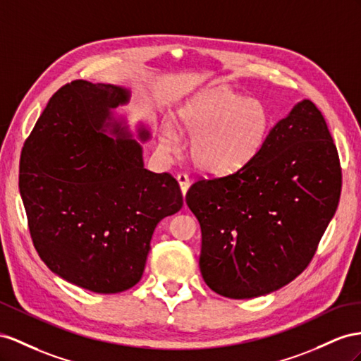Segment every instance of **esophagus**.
<instances>
[{
  "mask_svg": "<svg viewBox=\"0 0 361 361\" xmlns=\"http://www.w3.org/2000/svg\"><path fill=\"white\" fill-rule=\"evenodd\" d=\"M177 181H178V184H180L181 193H183V195H186L188 189L190 188V178L188 177L186 173H178V175H177Z\"/></svg>",
  "mask_w": 361,
  "mask_h": 361,
  "instance_id": "esophagus-1",
  "label": "esophagus"
}]
</instances>
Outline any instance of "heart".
I'll list each match as a JSON object with an SVG mask.
<instances>
[{"label": "heart", "mask_w": 361, "mask_h": 361, "mask_svg": "<svg viewBox=\"0 0 361 361\" xmlns=\"http://www.w3.org/2000/svg\"><path fill=\"white\" fill-rule=\"evenodd\" d=\"M175 122L192 137L190 159L198 169L232 173L259 154L273 120L264 102L218 87L184 102ZM161 142L166 149H175L178 135L172 125H164Z\"/></svg>", "instance_id": "1"}]
</instances>
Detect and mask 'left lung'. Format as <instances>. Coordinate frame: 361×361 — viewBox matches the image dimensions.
<instances>
[{
	"label": "left lung",
	"instance_id": "obj_1",
	"mask_svg": "<svg viewBox=\"0 0 361 361\" xmlns=\"http://www.w3.org/2000/svg\"><path fill=\"white\" fill-rule=\"evenodd\" d=\"M340 190L337 147L320 111L303 99L243 169L200 180L188 190L209 288L252 299L290 283L316 253Z\"/></svg>",
	"mask_w": 361,
	"mask_h": 361
}]
</instances>
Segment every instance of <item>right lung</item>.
Segmentation results:
<instances>
[{
	"label": "right lung",
	"mask_w": 361,
	"mask_h": 361,
	"mask_svg": "<svg viewBox=\"0 0 361 361\" xmlns=\"http://www.w3.org/2000/svg\"><path fill=\"white\" fill-rule=\"evenodd\" d=\"M131 90L73 80L27 138L20 193L36 252L73 285L113 294L142 279L157 224L183 207L177 180L143 168L137 138L116 109Z\"/></svg>",
	"instance_id": "obj_1"
}]
</instances>
